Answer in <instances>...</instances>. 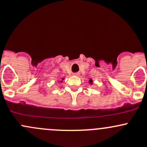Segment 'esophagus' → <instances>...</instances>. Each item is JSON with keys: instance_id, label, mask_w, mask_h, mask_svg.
I'll return each mask as SVG.
<instances>
[{"instance_id": "obj_1", "label": "esophagus", "mask_w": 147, "mask_h": 147, "mask_svg": "<svg viewBox=\"0 0 147 147\" xmlns=\"http://www.w3.org/2000/svg\"><path fill=\"white\" fill-rule=\"evenodd\" d=\"M74 76H79V74L78 73H74L73 74Z\"/></svg>"}]
</instances>
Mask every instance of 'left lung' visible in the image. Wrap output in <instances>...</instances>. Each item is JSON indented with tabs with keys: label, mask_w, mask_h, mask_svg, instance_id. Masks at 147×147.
Returning <instances> with one entry per match:
<instances>
[{
	"label": "left lung",
	"mask_w": 147,
	"mask_h": 147,
	"mask_svg": "<svg viewBox=\"0 0 147 147\" xmlns=\"http://www.w3.org/2000/svg\"><path fill=\"white\" fill-rule=\"evenodd\" d=\"M89 82H90V84H92V79H90V80H89Z\"/></svg>",
	"instance_id": "left-lung-1"
}]
</instances>
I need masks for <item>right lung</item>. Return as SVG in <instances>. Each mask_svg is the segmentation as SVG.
Here are the masks:
<instances>
[{"instance_id": "obj_1", "label": "right lung", "mask_w": 147, "mask_h": 147, "mask_svg": "<svg viewBox=\"0 0 147 147\" xmlns=\"http://www.w3.org/2000/svg\"><path fill=\"white\" fill-rule=\"evenodd\" d=\"M64 80V78H61V80H59V82H61H61H62V80Z\"/></svg>"}]
</instances>
